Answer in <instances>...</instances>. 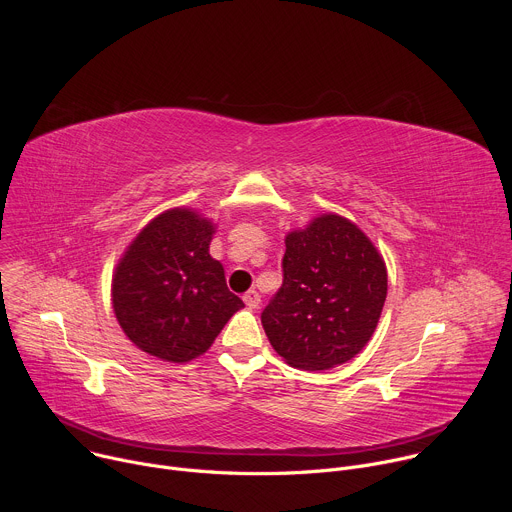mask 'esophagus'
<instances>
[{"label":"esophagus","mask_w":512,"mask_h":512,"mask_svg":"<svg viewBox=\"0 0 512 512\" xmlns=\"http://www.w3.org/2000/svg\"><path fill=\"white\" fill-rule=\"evenodd\" d=\"M243 302H245V304H247V308H251V310L259 308V304H261V296H259V291H257V289H249L247 294L243 296Z\"/></svg>","instance_id":"obj_1"}]
</instances>
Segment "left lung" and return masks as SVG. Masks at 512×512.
Returning a JSON list of instances; mask_svg holds the SVG:
<instances>
[{
	"mask_svg": "<svg viewBox=\"0 0 512 512\" xmlns=\"http://www.w3.org/2000/svg\"><path fill=\"white\" fill-rule=\"evenodd\" d=\"M281 271L261 324L287 364L326 371L371 340L387 298V269L356 225L324 214L289 233Z\"/></svg>",
	"mask_w": 512,
	"mask_h": 512,
	"instance_id": "obj_1",
	"label": "left lung"
}]
</instances>
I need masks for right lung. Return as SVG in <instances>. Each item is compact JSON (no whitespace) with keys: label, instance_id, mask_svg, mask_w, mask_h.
Returning <instances> with one entry per match:
<instances>
[{"label":"right lung","instance_id":"right-lung-1","mask_svg":"<svg viewBox=\"0 0 512 512\" xmlns=\"http://www.w3.org/2000/svg\"><path fill=\"white\" fill-rule=\"evenodd\" d=\"M214 227L174 208L145 227L113 275V310L127 338L152 356L188 362L204 354L245 304L208 253Z\"/></svg>","mask_w":512,"mask_h":512}]
</instances>
